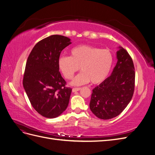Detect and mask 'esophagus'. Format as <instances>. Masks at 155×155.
I'll use <instances>...</instances> for the list:
<instances>
[{"instance_id": "obj_1", "label": "esophagus", "mask_w": 155, "mask_h": 155, "mask_svg": "<svg viewBox=\"0 0 155 155\" xmlns=\"http://www.w3.org/2000/svg\"><path fill=\"white\" fill-rule=\"evenodd\" d=\"M81 90V88L80 87H76V88H72V92H77Z\"/></svg>"}]
</instances>
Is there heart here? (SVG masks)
Instances as JSON below:
<instances>
[{
  "label": "heart",
  "mask_w": 155,
  "mask_h": 155,
  "mask_svg": "<svg viewBox=\"0 0 155 155\" xmlns=\"http://www.w3.org/2000/svg\"><path fill=\"white\" fill-rule=\"evenodd\" d=\"M71 56H60L58 66L64 77L70 79L74 73L82 71L74 78L73 85H82L91 81L93 84L104 81L108 77L114 63V56L109 49H100L82 45L70 51Z\"/></svg>",
  "instance_id": "b5f03b06"
}]
</instances>
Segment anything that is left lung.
I'll return each instance as SVG.
<instances>
[{"instance_id": "left-lung-1", "label": "left lung", "mask_w": 155, "mask_h": 155, "mask_svg": "<svg viewBox=\"0 0 155 155\" xmlns=\"http://www.w3.org/2000/svg\"><path fill=\"white\" fill-rule=\"evenodd\" d=\"M118 61L110 76L92 90L90 109L103 120L115 118L132 99L135 85L133 59L125 49L117 51Z\"/></svg>"}]
</instances>
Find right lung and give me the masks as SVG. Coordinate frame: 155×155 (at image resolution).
<instances>
[{"instance_id":"add662e5","label":"right lung","mask_w":155,"mask_h":155,"mask_svg":"<svg viewBox=\"0 0 155 155\" xmlns=\"http://www.w3.org/2000/svg\"><path fill=\"white\" fill-rule=\"evenodd\" d=\"M70 44L67 37L49 36L35 45L27 59L23 87L32 107L46 118L59 116L68 105L72 88L59 71L58 59Z\"/></svg>"}]
</instances>
